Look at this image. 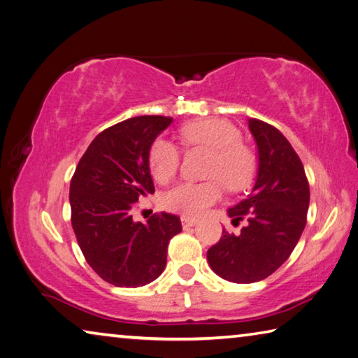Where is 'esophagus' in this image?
Here are the masks:
<instances>
[{"mask_svg": "<svg viewBox=\"0 0 358 358\" xmlns=\"http://www.w3.org/2000/svg\"><path fill=\"white\" fill-rule=\"evenodd\" d=\"M180 222H182V227H184V228L196 227V224L199 223L198 220H195V218H190V217H182V218H180Z\"/></svg>", "mask_w": 358, "mask_h": 358, "instance_id": "34e87169", "label": "esophagus"}]
</instances>
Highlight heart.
Returning a JSON list of instances; mask_svg holds the SVG:
<instances>
[{
	"instance_id": "obj_1",
	"label": "heart",
	"mask_w": 358,
	"mask_h": 358,
	"mask_svg": "<svg viewBox=\"0 0 358 358\" xmlns=\"http://www.w3.org/2000/svg\"><path fill=\"white\" fill-rule=\"evenodd\" d=\"M185 148L210 150L206 166L208 180L182 182L169 190L163 203L165 208L184 217H201L210 206L220 201L223 184L231 192L243 190L252 184L256 173V157L241 141V131L234 124L218 117H206L189 122L179 130ZM180 150L166 138H157L149 149V168L152 178L166 184L178 173Z\"/></svg>"
}]
</instances>
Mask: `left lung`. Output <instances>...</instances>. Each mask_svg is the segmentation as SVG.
I'll return each mask as SVG.
<instances>
[{
    "label": "left lung",
    "mask_w": 358,
    "mask_h": 358,
    "mask_svg": "<svg viewBox=\"0 0 358 358\" xmlns=\"http://www.w3.org/2000/svg\"><path fill=\"white\" fill-rule=\"evenodd\" d=\"M258 146V176L247 199L228 209L233 224L247 220L239 234L223 229L208 250L212 271L233 283H255L289 258L302 236L310 206V185L302 160L273 125L250 117Z\"/></svg>",
    "instance_id": "obj_1"
}]
</instances>
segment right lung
Segmentation results:
<instances>
[{
    "mask_svg": "<svg viewBox=\"0 0 358 358\" xmlns=\"http://www.w3.org/2000/svg\"><path fill=\"white\" fill-rule=\"evenodd\" d=\"M173 122L166 116L125 119L94 138L71 180V222L87 264L117 287L144 286L166 266L168 243L182 231L178 215L134 222L131 209L154 193L149 149Z\"/></svg>",
    "mask_w": 358,
    "mask_h": 358,
    "instance_id": "right-lung-1",
    "label": "right lung"
}]
</instances>
